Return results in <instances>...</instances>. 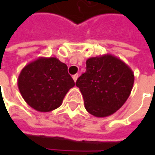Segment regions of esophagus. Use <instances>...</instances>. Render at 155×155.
<instances>
[{
  "label": "esophagus",
  "mask_w": 155,
  "mask_h": 155,
  "mask_svg": "<svg viewBox=\"0 0 155 155\" xmlns=\"http://www.w3.org/2000/svg\"><path fill=\"white\" fill-rule=\"evenodd\" d=\"M78 77H79V74H74V75H73V79H74V81H77Z\"/></svg>",
  "instance_id": "esophagus-1"
}]
</instances>
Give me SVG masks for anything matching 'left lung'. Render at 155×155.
<instances>
[{
  "instance_id": "left-lung-1",
  "label": "left lung",
  "mask_w": 155,
  "mask_h": 155,
  "mask_svg": "<svg viewBox=\"0 0 155 155\" xmlns=\"http://www.w3.org/2000/svg\"><path fill=\"white\" fill-rule=\"evenodd\" d=\"M135 76L131 68L107 54L86 61V72L76 81L86 110L97 117L114 114L128 99Z\"/></svg>"
}]
</instances>
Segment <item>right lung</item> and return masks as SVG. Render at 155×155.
Listing matches in <instances>:
<instances>
[{"mask_svg": "<svg viewBox=\"0 0 155 155\" xmlns=\"http://www.w3.org/2000/svg\"><path fill=\"white\" fill-rule=\"evenodd\" d=\"M67 69L56 57H38L28 63L18 78V87L26 103L39 112L59 108L75 85Z\"/></svg>", "mask_w": 155, "mask_h": 155, "instance_id": "right-lung-1", "label": "right lung"}]
</instances>
